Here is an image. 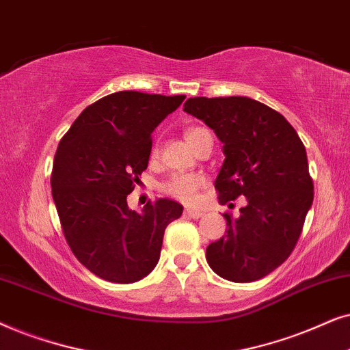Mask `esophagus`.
Returning a JSON list of instances; mask_svg holds the SVG:
<instances>
[{
  "label": "esophagus",
  "mask_w": 350,
  "mask_h": 350,
  "mask_svg": "<svg viewBox=\"0 0 350 350\" xmlns=\"http://www.w3.org/2000/svg\"><path fill=\"white\" fill-rule=\"evenodd\" d=\"M184 216H187V217H190V219H200L203 216V211H198V209H190V208H187L184 211Z\"/></svg>",
  "instance_id": "34e87169"
}]
</instances>
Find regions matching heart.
<instances>
[{"instance_id": "obj_1", "label": "heart", "mask_w": 350, "mask_h": 350, "mask_svg": "<svg viewBox=\"0 0 350 350\" xmlns=\"http://www.w3.org/2000/svg\"><path fill=\"white\" fill-rule=\"evenodd\" d=\"M211 136L206 128L192 126L185 129V137L192 144L193 148L198 147L203 137ZM152 155H158V146L153 147ZM204 185V178L202 174H172L161 184V192L170 195V197L179 200L184 203H192L197 198L198 190Z\"/></svg>"}]
</instances>
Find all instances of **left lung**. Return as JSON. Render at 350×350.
Returning a JSON list of instances; mask_svg holds the SVG:
<instances>
[{
  "mask_svg": "<svg viewBox=\"0 0 350 350\" xmlns=\"http://www.w3.org/2000/svg\"><path fill=\"white\" fill-rule=\"evenodd\" d=\"M184 111L224 144L219 202H248L239 219L224 214L226 235L206 248L209 267L235 283L259 280L295 250L314 200L304 144L285 116L250 97H190Z\"/></svg>",
  "mask_w": 350,
  "mask_h": 350,
  "instance_id": "obj_1",
  "label": "left lung"
}]
</instances>
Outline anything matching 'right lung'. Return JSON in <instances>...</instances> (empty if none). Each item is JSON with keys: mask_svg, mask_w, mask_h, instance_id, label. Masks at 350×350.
<instances>
[{"mask_svg": "<svg viewBox=\"0 0 350 350\" xmlns=\"http://www.w3.org/2000/svg\"><path fill=\"white\" fill-rule=\"evenodd\" d=\"M184 99L113 92L88 105L60 139L51 187L64 237L75 258L107 282L148 275L167 224L183 214L166 198L131 211L126 197L147 170L153 129Z\"/></svg>", "mask_w": 350, "mask_h": 350, "instance_id": "obj_1", "label": "right lung"}]
</instances>
